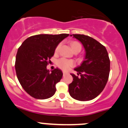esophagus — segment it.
I'll use <instances>...</instances> for the list:
<instances>
[{
    "mask_svg": "<svg viewBox=\"0 0 128 128\" xmlns=\"http://www.w3.org/2000/svg\"><path fill=\"white\" fill-rule=\"evenodd\" d=\"M63 74H64V76H65V75L67 74V73H66V72H63Z\"/></svg>",
    "mask_w": 128,
    "mask_h": 128,
    "instance_id": "1",
    "label": "esophagus"
}]
</instances>
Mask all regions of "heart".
Listing matches in <instances>:
<instances>
[{"mask_svg":"<svg viewBox=\"0 0 128 128\" xmlns=\"http://www.w3.org/2000/svg\"><path fill=\"white\" fill-rule=\"evenodd\" d=\"M60 44H58L56 46V48H55V52H58L59 50V48H60ZM71 47H72V49L76 48V47H80L81 49V46L78 42H73L71 43ZM56 64H57L58 66L60 68H61L62 70L64 71H67L71 68V67L73 66L74 64L73 61L72 60H68L66 58H61L58 59L57 60V62H56Z\"/></svg>","mask_w":128,"mask_h":128,"instance_id":"b5f03b06","label":"heart"}]
</instances>
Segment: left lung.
Wrapping results in <instances>:
<instances>
[{"instance_id": "left-lung-1", "label": "left lung", "mask_w": 128, "mask_h": 128, "mask_svg": "<svg viewBox=\"0 0 128 128\" xmlns=\"http://www.w3.org/2000/svg\"><path fill=\"white\" fill-rule=\"evenodd\" d=\"M73 36L82 44L86 55L81 65L74 68L80 77L71 74L73 81L68 86L69 93L78 100H90L102 92L108 81L110 67L108 54L103 45L91 37Z\"/></svg>"}]
</instances>
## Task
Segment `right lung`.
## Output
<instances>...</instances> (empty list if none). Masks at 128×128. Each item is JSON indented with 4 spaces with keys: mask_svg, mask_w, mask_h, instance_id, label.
<instances>
[{
    "mask_svg": "<svg viewBox=\"0 0 128 128\" xmlns=\"http://www.w3.org/2000/svg\"><path fill=\"white\" fill-rule=\"evenodd\" d=\"M68 34H38L27 38L18 48L15 70L22 88L31 97L46 99L55 94V85L62 78L63 73L55 68L51 73L47 69L56 46Z\"/></svg>",
    "mask_w": 128,
    "mask_h": 128,
    "instance_id": "right-lung-1",
    "label": "right lung"
}]
</instances>
